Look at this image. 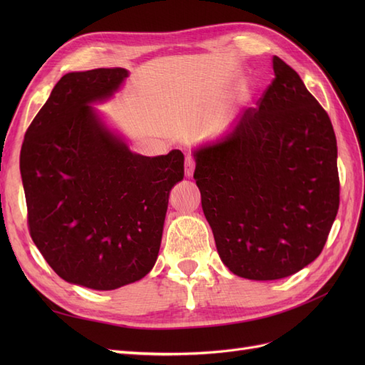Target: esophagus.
I'll return each instance as SVG.
<instances>
[{
	"label": "esophagus",
	"mask_w": 365,
	"mask_h": 365,
	"mask_svg": "<svg viewBox=\"0 0 365 365\" xmlns=\"http://www.w3.org/2000/svg\"><path fill=\"white\" fill-rule=\"evenodd\" d=\"M195 172V160L192 157L185 158V176L187 178H192Z\"/></svg>",
	"instance_id": "esophagus-1"
}]
</instances>
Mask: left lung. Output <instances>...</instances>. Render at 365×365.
<instances>
[{"instance_id":"left-lung-1","label":"left lung","mask_w":365,"mask_h":365,"mask_svg":"<svg viewBox=\"0 0 365 365\" xmlns=\"http://www.w3.org/2000/svg\"><path fill=\"white\" fill-rule=\"evenodd\" d=\"M222 140L193 150V178L225 267L279 280L314 262L339 205L336 137L327 113L288 63Z\"/></svg>"}]
</instances>
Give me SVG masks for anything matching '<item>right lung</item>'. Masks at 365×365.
<instances>
[{"label": "right lung", "mask_w": 365, "mask_h": 365, "mask_svg": "<svg viewBox=\"0 0 365 365\" xmlns=\"http://www.w3.org/2000/svg\"><path fill=\"white\" fill-rule=\"evenodd\" d=\"M125 68L61 77L21 148L30 236L61 279L96 291L134 283L153 268L184 155L134 153L93 108L113 97Z\"/></svg>", "instance_id": "right-lung-1"}]
</instances>
